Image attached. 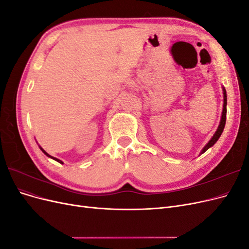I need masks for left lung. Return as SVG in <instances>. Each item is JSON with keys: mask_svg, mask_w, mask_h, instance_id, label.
<instances>
[{"mask_svg": "<svg viewBox=\"0 0 249 249\" xmlns=\"http://www.w3.org/2000/svg\"><path fill=\"white\" fill-rule=\"evenodd\" d=\"M222 90H223V110H222V114H221V119H220V124L219 125H218V129L217 131L215 132V134L213 135V137L211 138V140L207 143L206 146L202 148V150L200 152V155L203 154L206 152L207 149H209L210 147H212L215 143L217 142V140L219 139V137L221 136V134L223 132V129H224V125H225V120H227V91H225V88L222 87Z\"/></svg>", "mask_w": 249, "mask_h": 249, "instance_id": "8db88e82", "label": "left lung"}]
</instances>
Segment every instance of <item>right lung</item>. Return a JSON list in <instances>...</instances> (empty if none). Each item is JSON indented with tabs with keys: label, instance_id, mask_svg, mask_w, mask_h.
<instances>
[{
	"label": "right lung",
	"instance_id": "obj_1",
	"mask_svg": "<svg viewBox=\"0 0 249 249\" xmlns=\"http://www.w3.org/2000/svg\"><path fill=\"white\" fill-rule=\"evenodd\" d=\"M39 147H40V146H39ZM40 149H41V150H42V152H43V154H44V155H47V156H48V157H49V158H52V159H53V160H55V161H57V162H59V163H60V164H63V162H62V161H61V160H59V159H57V158H54V157H52V156H50V155H49V154H48V153H47V152H46V150H44V149H43V148H41V147H40Z\"/></svg>",
	"mask_w": 249,
	"mask_h": 249
}]
</instances>
